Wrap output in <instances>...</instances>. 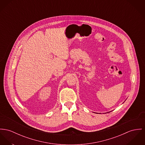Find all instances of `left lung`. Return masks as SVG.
I'll return each instance as SVG.
<instances>
[{"label": "left lung", "instance_id": "1", "mask_svg": "<svg viewBox=\"0 0 145 145\" xmlns=\"http://www.w3.org/2000/svg\"><path fill=\"white\" fill-rule=\"evenodd\" d=\"M108 112H107V113H108Z\"/></svg>", "mask_w": 145, "mask_h": 145}]
</instances>
